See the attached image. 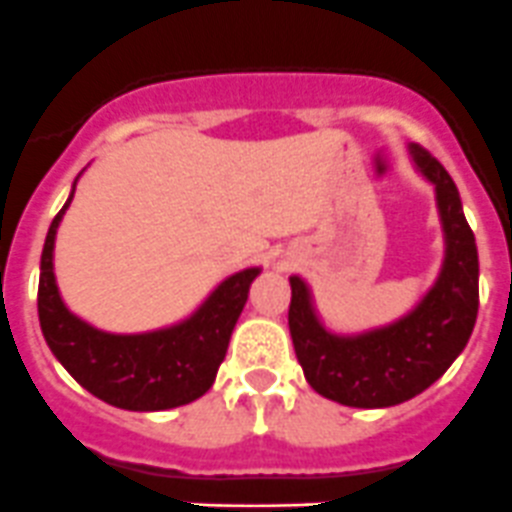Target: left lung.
I'll list each match as a JSON object with an SVG mask.
<instances>
[{
    "label": "left lung",
    "instance_id": "1",
    "mask_svg": "<svg viewBox=\"0 0 512 512\" xmlns=\"http://www.w3.org/2000/svg\"><path fill=\"white\" fill-rule=\"evenodd\" d=\"M415 170L435 187L445 255L418 305L388 325L335 332L317 315L300 275L290 277L292 345L305 380L347 408H393L428 390L465 350L478 317V247L453 177L420 145H408Z\"/></svg>",
    "mask_w": 512,
    "mask_h": 512
}]
</instances>
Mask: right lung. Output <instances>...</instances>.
I'll list each match as a JSON object with an SVG mask.
<instances>
[{
	"instance_id": "right-lung-1",
	"label": "right lung",
	"mask_w": 512,
	"mask_h": 512,
	"mask_svg": "<svg viewBox=\"0 0 512 512\" xmlns=\"http://www.w3.org/2000/svg\"><path fill=\"white\" fill-rule=\"evenodd\" d=\"M77 180L49 225L39 262L37 310L49 350L84 390L114 408L155 413L202 398L215 382L247 292L262 267H245L225 277L190 317L175 325L130 335L99 330L64 305L54 277V240Z\"/></svg>"
}]
</instances>
